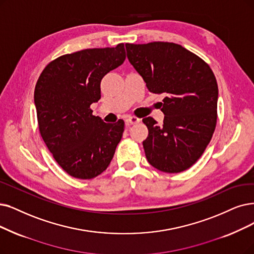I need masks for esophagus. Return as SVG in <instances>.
I'll return each mask as SVG.
<instances>
[{
    "label": "esophagus",
    "mask_w": 254,
    "mask_h": 254,
    "mask_svg": "<svg viewBox=\"0 0 254 254\" xmlns=\"http://www.w3.org/2000/svg\"><path fill=\"white\" fill-rule=\"evenodd\" d=\"M139 121H140V119H138V118H136V117H129V118L126 120L128 125L137 124V123H139Z\"/></svg>",
    "instance_id": "obj_1"
}]
</instances>
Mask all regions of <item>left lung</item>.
<instances>
[{
	"instance_id": "obj_1",
	"label": "left lung",
	"mask_w": 254,
	"mask_h": 254,
	"mask_svg": "<svg viewBox=\"0 0 254 254\" xmlns=\"http://www.w3.org/2000/svg\"><path fill=\"white\" fill-rule=\"evenodd\" d=\"M127 57L143 77L150 93L165 94V115L158 125L143 119L149 134L145 154L157 170L180 173L203 154L217 125L218 84L203 59L174 43L126 44Z\"/></svg>"
}]
</instances>
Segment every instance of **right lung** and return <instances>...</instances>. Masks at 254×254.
I'll list each match as a JSON object with an SVG mask.
<instances>
[{"mask_svg":"<svg viewBox=\"0 0 254 254\" xmlns=\"http://www.w3.org/2000/svg\"><path fill=\"white\" fill-rule=\"evenodd\" d=\"M124 44L85 49L52 60L34 90L39 133L57 164L70 176L92 179L107 169L125 123H104L90 105L101 98L102 78L124 63Z\"/></svg>","mask_w":254,"mask_h":254,"instance_id":"right-lung-1","label":"right lung"}]
</instances>
